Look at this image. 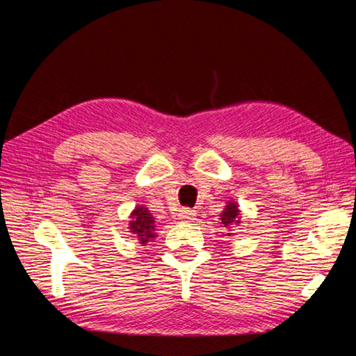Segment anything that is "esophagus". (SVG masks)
Here are the masks:
<instances>
[{
    "mask_svg": "<svg viewBox=\"0 0 356 356\" xmlns=\"http://www.w3.org/2000/svg\"><path fill=\"white\" fill-rule=\"evenodd\" d=\"M195 216H196V212L191 209L185 207V209L179 210V218L182 221H191V220H195Z\"/></svg>",
    "mask_w": 356,
    "mask_h": 356,
    "instance_id": "esophagus-1",
    "label": "esophagus"
}]
</instances>
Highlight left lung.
I'll return each instance as SVG.
<instances>
[{
    "label": "left lung",
    "mask_w": 356,
    "mask_h": 356,
    "mask_svg": "<svg viewBox=\"0 0 356 356\" xmlns=\"http://www.w3.org/2000/svg\"><path fill=\"white\" fill-rule=\"evenodd\" d=\"M238 212H240V210L237 209V204L236 202H229L227 206L225 207V210H222V213L220 215L221 216V218H220L221 225H225L227 227L229 225H232L234 221L240 222ZM227 236H231V234H227Z\"/></svg>",
    "instance_id": "8db88e82"
}]
</instances>
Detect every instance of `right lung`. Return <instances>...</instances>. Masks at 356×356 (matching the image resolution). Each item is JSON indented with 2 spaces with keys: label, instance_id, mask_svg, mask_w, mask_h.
Instances as JSON below:
<instances>
[{
  "label": "right lung",
  "instance_id": "add662e5",
  "mask_svg": "<svg viewBox=\"0 0 356 356\" xmlns=\"http://www.w3.org/2000/svg\"><path fill=\"white\" fill-rule=\"evenodd\" d=\"M154 222V216L149 213V210L143 206H138L134 212H131L130 232L135 234L143 245H146L150 238L155 237Z\"/></svg>",
  "mask_w": 356,
  "mask_h": 356
}]
</instances>
